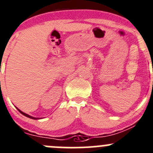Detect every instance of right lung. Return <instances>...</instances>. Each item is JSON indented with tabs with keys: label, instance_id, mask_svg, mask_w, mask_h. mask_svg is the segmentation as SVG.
Here are the masks:
<instances>
[{
	"label": "right lung",
	"instance_id": "right-lung-1",
	"mask_svg": "<svg viewBox=\"0 0 153 153\" xmlns=\"http://www.w3.org/2000/svg\"><path fill=\"white\" fill-rule=\"evenodd\" d=\"M17 109L19 110V112H21V113H22V114H23V115L26 116V117H30V118H31V119H35V120H36V119H39V118H36V117H32V116H30V115H28V114H25V113H24L23 111H21V110H19V108H17Z\"/></svg>",
	"mask_w": 153,
	"mask_h": 153
}]
</instances>
